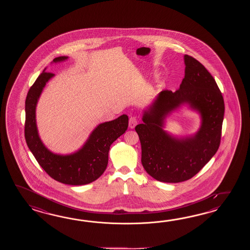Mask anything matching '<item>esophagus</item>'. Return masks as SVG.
<instances>
[{
    "mask_svg": "<svg viewBox=\"0 0 250 250\" xmlns=\"http://www.w3.org/2000/svg\"><path fill=\"white\" fill-rule=\"evenodd\" d=\"M138 124V119L136 116H131L129 118V122H128V127L130 128H134L136 127V125Z\"/></svg>",
    "mask_w": 250,
    "mask_h": 250,
    "instance_id": "esophagus-1",
    "label": "esophagus"
}]
</instances>
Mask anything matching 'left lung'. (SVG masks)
Returning a JSON list of instances; mask_svg holds the SVG:
<instances>
[{"mask_svg":"<svg viewBox=\"0 0 250 250\" xmlns=\"http://www.w3.org/2000/svg\"><path fill=\"white\" fill-rule=\"evenodd\" d=\"M185 77L175 92L164 90L135 127L144 169L156 181L178 183L197 174L217 152L224 116L222 93L203 64L184 55ZM184 103L201 113L203 123L192 137L174 138L163 129L166 115Z\"/></svg>","mask_w":250,"mask_h":250,"instance_id":"8db88e82","label":"left lung"}]
</instances>
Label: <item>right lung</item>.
I'll return each mask as SVG.
<instances>
[{
	"label": "right lung",
	"mask_w": 250,
	"mask_h": 250,
	"mask_svg": "<svg viewBox=\"0 0 250 250\" xmlns=\"http://www.w3.org/2000/svg\"><path fill=\"white\" fill-rule=\"evenodd\" d=\"M67 59V56H60L53 59V62ZM53 76L43 70L27 93L25 106L26 142L39 165L53 180L74 186L88 184L97 180L106 169L110 146L127 130L128 118L123 114L113 121L99 124L82 148L74 154H53L39 138L36 123V107L39 96Z\"/></svg>",
	"instance_id": "1"
}]
</instances>
